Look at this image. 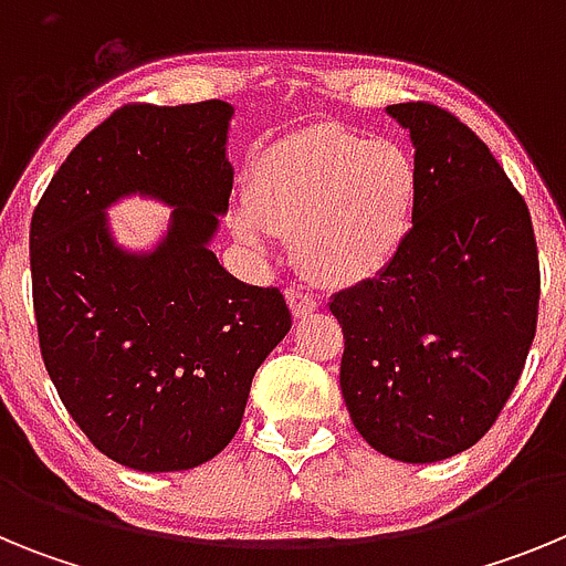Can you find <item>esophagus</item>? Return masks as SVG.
Listing matches in <instances>:
<instances>
[{
	"instance_id": "obj_1",
	"label": "esophagus",
	"mask_w": 566,
	"mask_h": 566,
	"mask_svg": "<svg viewBox=\"0 0 566 566\" xmlns=\"http://www.w3.org/2000/svg\"><path fill=\"white\" fill-rule=\"evenodd\" d=\"M286 300H289V308H292L294 317H308V314L317 312V306H319V300L300 286H289Z\"/></svg>"
}]
</instances>
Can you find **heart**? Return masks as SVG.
Returning <instances> with one entry per match:
<instances>
[{
    "instance_id": "heart-1",
    "label": "heart",
    "mask_w": 566,
    "mask_h": 566,
    "mask_svg": "<svg viewBox=\"0 0 566 566\" xmlns=\"http://www.w3.org/2000/svg\"><path fill=\"white\" fill-rule=\"evenodd\" d=\"M422 172L411 149L345 129H303L254 155L232 232L258 252L297 232L300 266L354 286L391 266L417 227Z\"/></svg>"
}]
</instances>
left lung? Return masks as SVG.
Masks as SVG:
<instances>
[{
	"label": "left lung",
	"instance_id": "1",
	"mask_svg": "<svg viewBox=\"0 0 566 566\" xmlns=\"http://www.w3.org/2000/svg\"><path fill=\"white\" fill-rule=\"evenodd\" d=\"M388 113L417 149V227L391 266L328 308L354 428L374 451L424 464L493 428L536 337L542 277L527 203L488 144L437 104Z\"/></svg>",
	"mask_w": 566,
	"mask_h": 566
}]
</instances>
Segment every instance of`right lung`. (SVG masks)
<instances>
[{
    "instance_id": "1",
    "label": "right lung",
    "mask_w": 566,
    "mask_h": 566,
    "mask_svg": "<svg viewBox=\"0 0 566 566\" xmlns=\"http://www.w3.org/2000/svg\"><path fill=\"white\" fill-rule=\"evenodd\" d=\"M229 118L218 98L124 104L76 144L30 221L44 368L84 437L144 473L218 457L292 328L280 289L240 283L209 249L232 195ZM133 191L176 207L149 255L115 248L103 218Z\"/></svg>"
}]
</instances>
